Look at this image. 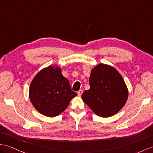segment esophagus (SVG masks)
Masks as SVG:
<instances>
[{"label": "esophagus", "instance_id": "1", "mask_svg": "<svg viewBox=\"0 0 153 153\" xmlns=\"http://www.w3.org/2000/svg\"><path fill=\"white\" fill-rule=\"evenodd\" d=\"M82 93H83V90H82V89H80L79 91L77 92L78 96H81V94H82Z\"/></svg>", "mask_w": 153, "mask_h": 153}]
</instances>
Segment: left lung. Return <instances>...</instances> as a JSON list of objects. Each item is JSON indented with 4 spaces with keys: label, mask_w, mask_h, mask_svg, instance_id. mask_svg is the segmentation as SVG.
<instances>
[{
    "label": "left lung",
    "mask_w": 153,
    "mask_h": 153,
    "mask_svg": "<svg viewBox=\"0 0 153 153\" xmlns=\"http://www.w3.org/2000/svg\"><path fill=\"white\" fill-rule=\"evenodd\" d=\"M89 90L81 95L83 102L96 115L109 117L125 105L128 90L122 76L114 67L98 64L91 70Z\"/></svg>",
    "instance_id": "left-lung-1"
}]
</instances>
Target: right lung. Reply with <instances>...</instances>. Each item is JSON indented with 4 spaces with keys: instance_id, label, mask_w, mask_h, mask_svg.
I'll return each mask as SVG.
<instances>
[{
    "instance_id": "add662e5",
    "label": "right lung",
    "mask_w": 153,
    "mask_h": 153,
    "mask_svg": "<svg viewBox=\"0 0 153 153\" xmlns=\"http://www.w3.org/2000/svg\"><path fill=\"white\" fill-rule=\"evenodd\" d=\"M77 94L72 91L69 81L62 74L59 66L42 68L32 80L28 96L37 111L46 117L60 115Z\"/></svg>"
}]
</instances>
